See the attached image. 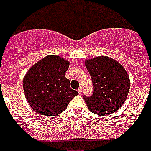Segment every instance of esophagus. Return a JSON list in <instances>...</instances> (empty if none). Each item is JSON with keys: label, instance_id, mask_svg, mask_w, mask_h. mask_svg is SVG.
Wrapping results in <instances>:
<instances>
[{"label": "esophagus", "instance_id": "obj_1", "mask_svg": "<svg viewBox=\"0 0 151 151\" xmlns=\"http://www.w3.org/2000/svg\"><path fill=\"white\" fill-rule=\"evenodd\" d=\"M78 93H79V94H82V93H83V88L79 87V89H78Z\"/></svg>", "mask_w": 151, "mask_h": 151}]
</instances>
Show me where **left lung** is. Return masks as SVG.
Here are the masks:
<instances>
[{"mask_svg": "<svg viewBox=\"0 0 151 151\" xmlns=\"http://www.w3.org/2000/svg\"><path fill=\"white\" fill-rule=\"evenodd\" d=\"M85 65L93 86L92 96H83L88 109L103 116L120 109L130 88L129 78L125 68L116 60L107 56L86 60Z\"/></svg>", "mask_w": 151, "mask_h": 151, "instance_id": "8db88e82", "label": "left lung"}]
</instances>
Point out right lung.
<instances>
[{
	"instance_id": "obj_1",
	"label": "right lung",
	"mask_w": 151,
	"mask_h": 151,
	"mask_svg": "<svg viewBox=\"0 0 151 151\" xmlns=\"http://www.w3.org/2000/svg\"><path fill=\"white\" fill-rule=\"evenodd\" d=\"M69 61L47 55L33 65L23 78V89L31 108L43 116H56L79 94L65 76Z\"/></svg>"
}]
</instances>
